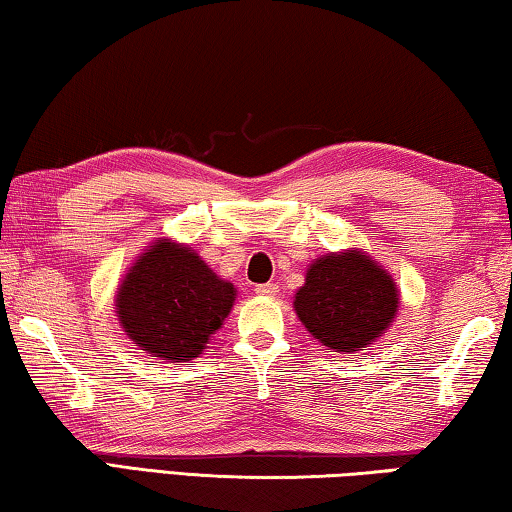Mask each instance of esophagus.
<instances>
[{
  "mask_svg": "<svg viewBox=\"0 0 512 512\" xmlns=\"http://www.w3.org/2000/svg\"><path fill=\"white\" fill-rule=\"evenodd\" d=\"M256 293L265 297H274L279 293V286L277 283H261V286H256Z\"/></svg>",
  "mask_w": 512,
  "mask_h": 512,
  "instance_id": "obj_1",
  "label": "esophagus"
}]
</instances>
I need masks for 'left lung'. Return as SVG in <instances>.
<instances>
[{
	"instance_id": "8db88e82",
	"label": "left lung",
	"mask_w": 512,
	"mask_h": 512,
	"mask_svg": "<svg viewBox=\"0 0 512 512\" xmlns=\"http://www.w3.org/2000/svg\"><path fill=\"white\" fill-rule=\"evenodd\" d=\"M295 311L313 338L350 355L382 332L398 311L396 283L361 251L322 256L306 272Z\"/></svg>"
}]
</instances>
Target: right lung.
<instances>
[{
    "label": "right lung",
    "mask_w": 512,
    "mask_h": 512,
    "mask_svg": "<svg viewBox=\"0 0 512 512\" xmlns=\"http://www.w3.org/2000/svg\"><path fill=\"white\" fill-rule=\"evenodd\" d=\"M233 300V283L219 279L190 247L160 240L125 274L116 313L148 355L190 361L222 327Z\"/></svg>",
    "instance_id": "right-lung-1"
}]
</instances>
